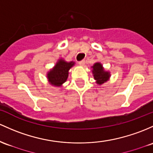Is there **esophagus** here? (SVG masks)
<instances>
[{
    "label": "esophagus",
    "mask_w": 153,
    "mask_h": 153,
    "mask_svg": "<svg viewBox=\"0 0 153 153\" xmlns=\"http://www.w3.org/2000/svg\"><path fill=\"white\" fill-rule=\"evenodd\" d=\"M79 65H80V66H84V65H85V60L83 59V60H81V61H80V62H79Z\"/></svg>",
    "instance_id": "esophagus-1"
}]
</instances>
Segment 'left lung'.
<instances>
[{"label":"left lung","mask_w":153,"mask_h":153,"mask_svg":"<svg viewBox=\"0 0 153 153\" xmlns=\"http://www.w3.org/2000/svg\"><path fill=\"white\" fill-rule=\"evenodd\" d=\"M92 68H93L92 71L94 73V77L98 84L101 85L108 80L109 77H110V73L104 70L101 64L95 63Z\"/></svg>","instance_id":"obj_1"}]
</instances>
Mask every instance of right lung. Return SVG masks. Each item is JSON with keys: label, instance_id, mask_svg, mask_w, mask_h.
Instances as JSON below:
<instances>
[{"label": "right lung", "instance_id": "right-lung-1", "mask_svg": "<svg viewBox=\"0 0 153 153\" xmlns=\"http://www.w3.org/2000/svg\"><path fill=\"white\" fill-rule=\"evenodd\" d=\"M74 65L73 62H66L60 59L56 63L53 70L48 73V78L52 85L60 86L67 80L68 77V71Z\"/></svg>", "mask_w": 153, "mask_h": 153}]
</instances>
